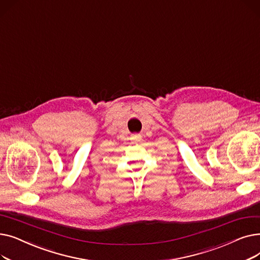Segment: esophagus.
<instances>
[{
	"instance_id": "34e87169",
	"label": "esophagus",
	"mask_w": 260,
	"mask_h": 260,
	"mask_svg": "<svg viewBox=\"0 0 260 260\" xmlns=\"http://www.w3.org/2000/svg\"><path fill=\"white\" fill-rule=\"evenodd\" d=\"M141 135H139V134H136V135H132V137H131V139H132V141L133 142H135V143H137V142H139V141H141Z\"/></svg>"
}]
</instances>
